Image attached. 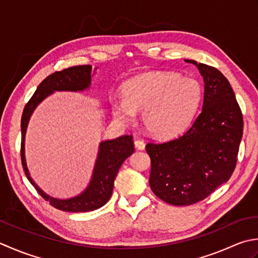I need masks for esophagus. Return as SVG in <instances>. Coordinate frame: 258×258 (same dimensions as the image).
Returning <instances> with one entry per match:
<instances>
[{
  "label": "esophagus",
  "instance_id": "obj_1",
  "mask_svg": "<svg viewBox=\"0 0 258 258\" xmlns=\"http://www.w3.org/2000/svg\"><path fill=\"white\" fill-rule=\"evenodd\" d=\"M135 147L138 150H144L145 149V143L140 139H136L135 140Z\"/></svg>",
  "mask_w": 258,
  "mask_h": 258
}]
</instances>
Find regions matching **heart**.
Wrapping results in <instances>:
<instances>
[{
	"instance_id": "b5f03b06",
	"label": "heart",
	"mask_w": 258,
	"mask_h": 258,
	"mask_svg": "<svg viewBox=\"0 0 258 258\" xmlns=\"http://www.w3.org/2000/svg\"><path fill=\"white\" fill-rule=\"evenodd\" d=\"M122 96L112 102L115 119L129 123L135 112H143L144 125L151 136L172 138L192 121L203 87L196 79L176 72H146L123 83Z\"/></svg>"
}]
</instances>
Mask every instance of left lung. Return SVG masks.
<instances>
[{"instance_id":"1","label":"left lung","mask_w":258,"mask_h":258,"mask_svg":"<svg viewBox=\"0 0 258 258\" xmlns=\"http://www.w3.org/2000/svg\"><path fill=\"white\" fill-rule=\"evenodd\" d=\"M204 78L201 113L185 134L166 143H149V183L157 197L188 206L227 181L236 167L243 137V114L227 79L216 68L194 60Z\"/></svg>"}]
</instances>
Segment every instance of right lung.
I'll use <instances>...</instances> for the list:
<instances>
[{
  "mask_svg": "<svg viewBox=\"0 0 258 258\" xmlns=\"http://www.w3.org/2000/svg\"><path fill=\"white\" fill-rule=\"evenodd\" d=\"M91 66H76L68 68V69L56 71L46 77L36 88L34 94L25 104L22 118H21V160L25 176L29 181L35 187L36 190L50 203L51 206L56 209L69 213H82L96 210L107 202L112 195L113 182L120 167L129 156L134 154L135 147L133 136L124 135L112 140L101 141L99 146V151L93 168L91 180L88 187L80 195L69 199L53 198L42 190L41 188L33 181L30 176L25 160V134L28 128L29 120L32 115L34 109L38 107L40 102L49 97L54 91H83L91 85Z\"/></svg>",
  "mask_w": 258,
  "mask_h": 258,
  "instance_id": "1",
  "label": "right lung"
}]
</instances>
